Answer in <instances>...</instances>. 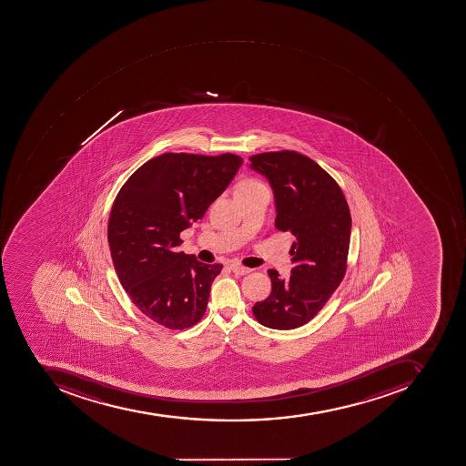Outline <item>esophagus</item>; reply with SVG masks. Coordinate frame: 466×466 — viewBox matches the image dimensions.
I'll return each mask as SVG.
<instances>
[{
	"instance_id": "esophagus-1",
	"label": "esophagus",
	"mask_w": 466,
	"mask_h": 466,
	"mask_svg": "<svg viewBox=\"0 0 466 466\" xmlns=\"http://www.w3.org/2000/svg\"><path fill=\"white\" fill-rule=\"evenodd\" d=\"M229 269L232 270V272L235 273V275H247V273H249L250 270L249 268L241 267V265H229Z\"/></svg>"
}]
</instances>
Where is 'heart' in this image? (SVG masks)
<instances>
[{
  "instance_id": "1",
  "label": "heart",
  "mask_w": 466,
  "mask_h": 466,
  "mask_svg": "<svg viewBox=\"0 0 466 466\" xmlns=\"http://www.w3.org/2000/svg\"><path fill=\"white\" fill-rule=\"evenodd\" d=\"M262 184L257 180H245L242 183L238 184L237 186V193L239 191H247V189L257 188V187H260Z\"/></svg>"
}]
</instances>
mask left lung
Masks as SVG:
<instances>
[{"instance_id":"8db88e82","label":"left lung","mask_w":466,"mask_h":466,"mask_svg":"<svg viewBox=\"0 0 466 466\" xmlns=\"http://www.w3.org/2000/svg\"><path fill=\"white\" fill-rule=\"evenodd\" d=\"M249 167L269 181L279 231L295 237L289 279L269 269L272 292L252 311L263 326L299 328L318 315L346 273L351 217L343 191L316 161L296 151L249 157Z\"/></svg>"}]
</instances>
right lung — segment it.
Returning <instances> with one entry per match:
<instances>
[{
	"instance_id": "1",
	"label": "right lung",
	"mask_w": 466,
	"mask_h": 466,
	"mask_svg": "<svg viewBox=\"0 0 466 466\" xmlns=\"http://www.w3.org/2000/svg\"><path fill=\"white\" fill-rule=\"evenodd\" d=\"M241 164L229 153H164L137 168L116 197L107 227L116 273L138 310L164 328H191L206 313L222 265L199 262L177 247Z\"/></svg>"
}]
</instances>
